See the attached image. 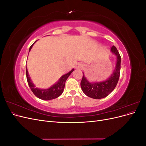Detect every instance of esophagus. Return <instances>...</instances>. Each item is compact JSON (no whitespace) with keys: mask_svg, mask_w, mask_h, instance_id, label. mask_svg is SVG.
I'll return each mask as SVG.
<instances>
[{"mask_svg":"<svg viewBox=\"0 0 146 146\" xmlns=\"http://www.w3.org/2000/svg\"><path fill=\"white\" fill-rule=\"evenodd\" d=\"M76 68L77 69H82L83 68V63H82L80 62H78V63L76 64Z\"/></svg>","mask_w":146,"mask_h":146,"instance_id":"34e87169","label":"esophagus"}]
</instances>
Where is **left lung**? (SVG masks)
Here are the masks:
<instances>
[{
    "mask_svg": "<svg viewBox=\"0 0 146 146\" xmlns=\"http://www.w3.org/2000/svg\"><path fill=\"white\" fill-rule=\"evenodd\" d=\"M113 54L117 56L115 69L107 80L100 82L91 83L88 81L83 73L80 85L83 92L87 96L95 99H100L107 97L114 90L120 76L121 57L116 47L113 46L111 48Z\"/></svg>",
    "mask_w": 146,
    "mask_h": 146,
    "instance_id": "8db88e82",
    "label": "left lung"
}]
</instances>
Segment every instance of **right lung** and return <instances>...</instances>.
<instances>
[{
  "mask_svg": "<svg viewBox=\"0 0 146 146\" xmlns=\"http://www.w3.org/2000/svg\"><path fill=\"white\" fill-rule=\"evenodd\" d=\"M35 42L30 46L29 48V52L30 51L31 48H32L33 45L34 44ZM73 71H74V69H72L68 73L63 75V76H61L59 79V80L57 82L55 85H52L51 87L48 88V89H44V90L35 88V85L32 82V80H31L27 68H26V77H27V80L29 85L30 88L31 90H32V91L33 92V94L39 99L44 100H49L57 98L63 93L64 86H65L66 81L70 75V74H71Z\"/></svg>",
  "mask_w": 146,
  "mask_h": 146,
  "instance_id": "right-lung-1",
  "label": "right lung"
}]
</instances>
